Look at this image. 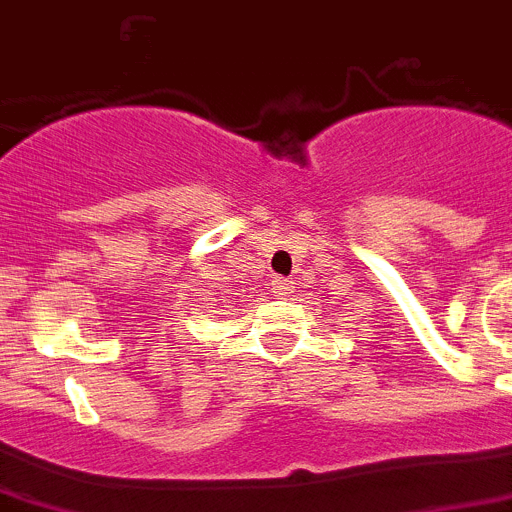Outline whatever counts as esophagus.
Segmentation results:
<instances>
[{
	"mask_svg": "<svg viewBox=\"0 0 512 512\" xmlns=\"http://www.w3.org/2000/svg\"><path fill=\"white\" fill-rule=\"evenodd\" d=\"M287 290H290V280H285V277H277V280H275L277 295H287Z\"/></svg>",
	"mask_w": 512,
	"mask_h": 512,
	"instance_id": "esophagus-1",
	"label": "esophagus"
}]
</instances>
